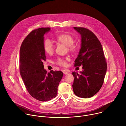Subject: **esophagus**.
Masks as SVG:
<instances>
[{
	"instance_id": "obj_1",
	"label": "esophagus",
	"mask_w": 126,
	"mask_h": 126,
	"mask_svg": "<svg viewBox=\"0 0 126 126\" xmlns=\"http://www.w3.org/2000/svg\"><path fill=\"white\" fill-rule=\"evenodd\" d=\"M63 72L64 74H68L69 73V72L67 70H63Z\"/></svg>"
}]
</instances>
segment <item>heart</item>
I'll use <instances>...</instances> for the list:
<instances>
[{
    "label": "heart",
    "instance_id": "obj_1",
    "mask_svg": "<svg viewBox=\"0 0 126 126\" xmlns=\"http://www.w3.org/2000/svg\"><path fill=\"white\" fill-rule=\"evenodd\" d=\"M56 39L59 42L67 46L68 51L71 52H75L78 49L77 45L74 44V38L70 34L67 33H63L56 36ZM43 48L45 52L48 54H52L54 52L55 46L52 41L48 38L45 39L43 43ZM68 58H58L55 63L58 65L65 67L67 65V62L68 61Z\"/></svg>",
    "mask_w": 126,
    "mask_h": 126
}]
</instances>
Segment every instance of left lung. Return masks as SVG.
<instances>
[{"label": "left lung", "mask_w": 126, "mask_h": 126, "mask_svg": "<svg viewBox=\"0 0 126 126\" xmlns=\"http://www.w3.org/2000/svg\"><path fill=\"white\" fill-rule=\"evenodd\" d=\"M81 35V48L74 66H82L81 74L72 72L75 95L81 98L93 97L102 87L107 63L102 45L93 32L83 27H73Z\"/></svg>", "instance_id": "1"}]
</instances>
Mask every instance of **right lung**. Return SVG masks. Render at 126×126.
<instances>
[{"instance_id":"right-lung-1","label":"right lung","mask_w":126,"mask_h":126,"mask_svg":"<svg viewBox=\"0 0 126 126\" xmlns=\"http://www.w3.org/2000/svg\"><path fill=\"white\" fill-rule=\"evenodd\" d=\"M50 28L33 30L24 39L20 47V72L30 95L40 101H47L56 97L62 71L44 69L46 60L43 48L44 35Z\"/></svg>"}]
</instances>
